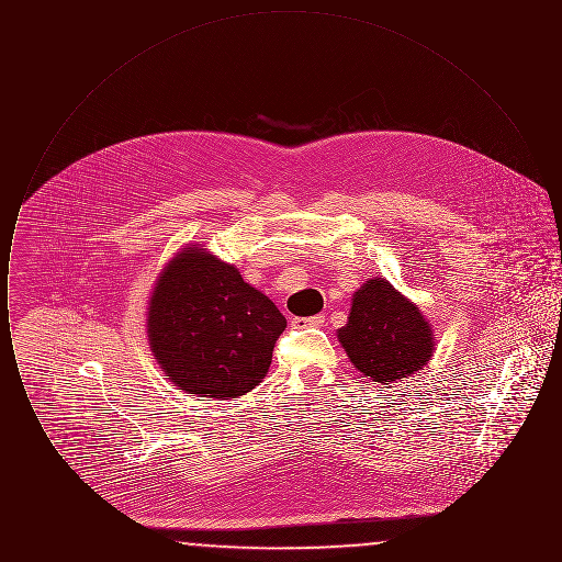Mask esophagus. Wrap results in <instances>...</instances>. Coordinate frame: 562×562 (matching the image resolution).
Masks as SVG:
<instances>
[{"label": "esophagus", "instance_id": "34e87169", "mask_svg": "<svg viewBox=\"0 0 562 562\" xmlns=\"http://www.w3.org/2000/svg\"><path fill=\"white\" fill-rule=\"evenodd\" d=\"M296 328H321L324 326V316H312V318H294Z\"/></svg>", "mask_w": 562, "mask_h": 562}]
</instances>
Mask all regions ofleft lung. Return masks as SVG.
Here are the masks:
<instances>
[{
  "label": "left lung",
  "instance_id": "1",
  "mask_svg": "<svg viewBox=\"0 0 562 562\" xmlns=\"http://www.w3.org/2000/svg\"><path fill=\"white\" fill-rule=\"evenodd\" d=\"M337 339L349 362L383 385L422 371L436 346L424 312L385 278H371L353 293L348 324L337 330Z\"/></svg>",
  "mask_w": 562,
  "mask_h": 562
}]
</instances>
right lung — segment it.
Here are the masks:
<instances>
[{
  "mask_svg": "<svg viewBox=\"0 0 562 562\" xmlns=\"http://www.w3.org/2000/svg\"><path fill=\"white\" fill-rule=\"evenodd\" d=\"M145 316L164 376L214 401L238 398L259 385L286 328L269 296L195 241L164 266Z\"/></svg>",
  "mask_w": 562,
  "mask_h": 562,
  "instance_id": "add662e5",
  "label": "right lung"
}]
</instances>
